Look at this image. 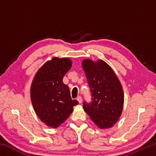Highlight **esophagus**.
Returning <instances> with one entry per match:
<instances>
[{"label": "esophagus", "instance_id": "esophagus-1", "mask_svg": "<svg viewBox=\"0 0 156 156\" xmlns=\"http://www.w3.org/2000/svg\"><path fill=\"white\" fill-rule=\"evenodd\" d=\"M77 100H78V101L79 103H81L82 101H83V99H82V97L81 96H78L77 98Z\"/></svg>", "mask_w": 156, "mask_h": 156}]
</instances>
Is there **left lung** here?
<instances>
[{
	"label": "left lung",
	"mask_w": 156,
	"mask_h": 156,
	"mask_svg": "<svg viewBox=\"0 0 156 156\" xmlns=\"http://www.w3.org/2000/svg\"><path fill=\"white\" fill-rule=\"evenodd\" d=\"M82 65L91 93V102L84 101L83 109L100 129L112 127L123 109L124 94L119 79L102 60L84 59Z\"/></svg>",
	"instance_id": "obj_1"
}]
</instances>
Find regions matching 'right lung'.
<instances>
[{
  "label": "right lung",
  "mask_w": 156,
  "mask_h": 156,
  "mask_svg": "<svg viewBox=\"0 0 156 156\" xmlns=\"http://www.w3.org/2000/svg\"><path fill=\"white\" fill-rule=\"evenodd\" d=\"M72 65L68 58H53L39 69L31 83L30 96L34 111L50 127H58L78 104L72 99L69 87L62 81Z\"/></svg>",
  "instance_id": "obj_1"
}]
</instances>
